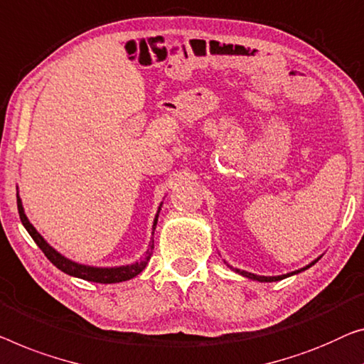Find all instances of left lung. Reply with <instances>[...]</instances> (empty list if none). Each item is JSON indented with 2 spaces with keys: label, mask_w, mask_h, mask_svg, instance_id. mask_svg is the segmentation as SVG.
<instances>
[{
  "label": "left lung",
  "mask_w": 364,
  "mask_h": 364,
  "mask_svg": "<svg viewBox=\"0 0 364 364\" xmlns=\"http://www.w3.org/2000/svg\"><path fill=\"white\" fill-rule=\"evenodd\" d=\"M318 259H321V257L318 258H316L314 259L312 263H309L307 267H304V268H301V269H296V271H291V273H286V274H279V276H258V274H253V273H248V271H243V269H238V268H234V267H230V264H227V267H229L230 269H234L235 273H238V274H242V276H245V278H248V279H253V281H259V283H273V281H281V279H284V278H289V276H292V274H297V273H301V271H306L307 268H311L312 264H316ZM227 263V262H225Z\"/></svg>",
  "instance_id": "obj_1"
}]
</instances>
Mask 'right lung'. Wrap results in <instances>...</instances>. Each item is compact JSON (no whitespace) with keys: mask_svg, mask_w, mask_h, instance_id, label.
I'll use <instances>...</instances> for the list:
<instances>
[{"mask_svg":"<svg viewBox=\"0 0 364 364\" xmlns=\"http://www.w3.org/2000/svg\"><path fill=\"white\" fill-rule=\"evenodd\" d=\"M16 198H18V210H19L21 222H23L26 230L29 232L32 240L37 243V247L41 248L43 255H46V257L50 259V263L55 264V267L60 271H63V273H67L70 276H75V278L85 279V281H93V283L112 284V283H122V281L135 278V276H137L140 271L147 267L149 259L151 257V250H154V234H155V229H156V222H159V214L161 210V204H164V203L160 204L159 210H156V215L154 219V225H151V238H150L149 248H147V252L142 255V258L137 259V262L130 263V264H122V267H90V264H81V263H77V262H72V259L63 257V255L58 253L55 248L48 245L46 238H43L39 234V232L36 230V227L31 224L29 219H27V215L24 214L23 200H21V198H19V193L16 194Z\"/></svg>","mask_w":364,"mask_h":364,"instance_id":"right-lung-1","label":"right lung"}]
</instances>
